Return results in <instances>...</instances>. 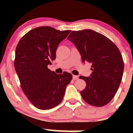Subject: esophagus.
<instances>
[{
    "label": "esophagus",
    "instance_id": "1",
    "mask_svg": "<svg viewBox=\"0 0 133 133\" xmlns=\"http://www.w3.org/2000/svg\"><path fill=\"white\" fill-rule=\"evenodd\" d=\"M72 79H73V80L76 81V80H77V79H79V77L77 76H72Z\"/></svg>",
    "mask_w": 133,
    "mask_h": 133
}]
</instances>
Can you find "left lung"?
I'll return each instance as SVG.
<instances>
[{
	"instance_id": "left-lung-1",
	"label": "left lung",
	"mask_w": 133,
	"mask_h": 133,
	"mask_svg": "<svg viewBox=\"0 0 133 133\" xmlns=\"http://www.w3.org/2000/svg\"><path fill=\"white\" fill-rule=\"evenodd\" d=\"M68 39L76 45L82 62L91 64V76L79 77L86 83L81 92L82 99L92 106H105L114 97L123 77L119 50L110 39L91 29L71 32Z\"/></svg>"
}]
</instances>
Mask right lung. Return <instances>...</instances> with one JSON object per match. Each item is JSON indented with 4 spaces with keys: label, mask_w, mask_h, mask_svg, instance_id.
I'll use <instances>...</instances> for the list:
<instances>
[{
    "label": "right lung",
    "mask_w": 133,
    "mask_h": 133,
    "mask_svg": "<svg viewBox=\"0 0 133 133\" xmlns=\"http://www.w3.org/2000/svg\"><path fill=\"white\" fill-rule=\"evenodd\" d=\"M71 30L39 27L25 34L16 47L15 69L21 88L38 109L47 110L60 104L72 76L57 74L47 68L56 59L57 46Z\"/></svg>",
    "instance_id": "1"
}]
</instances>
